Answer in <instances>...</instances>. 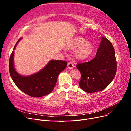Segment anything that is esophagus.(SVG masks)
Segmentation results:
<instances>
[{"instance_id": "obj_1", "label": "esophagus", "mask_w": 131, "mask_h": 131, "mask_svg": "<svg viewBox=\"0 0 131 131\" xmlns=\"http://www.w3.org/2000/svg\"><path fill=\"white\" fill-rule=\"evenodd\" d=\"M67 67H68V68L69 69H73L74 67V66L72 62H68V64H67Z\"/></svg>"}]
</instances>
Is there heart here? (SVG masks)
<instances>
[{"label": "heart", "instance_id": "heart-1", "mask_svg": "<svg viewBox=\"0 0 131 131\" xmlns=\"http://www.w3.org/2000/svg\"><path fill=\"white\" fill-rule=\"evenodd\" d=\"M69 47L72 49H76L75 56L80 59H85L89 58L92 54L93 51L92 43L86 41V39L81 37H75L71 41Z\"/></svg>", "mask_w": 131, "mask_h": 131}]
</instances>
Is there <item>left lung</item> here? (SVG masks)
I'll use <instances>...</instances> for the list:
<instances>
[{"label":"left lung","mask_w":131,"mask_h":131,"mask_svg":"<svg viewBox=\"0 0 131 131\" xmlns=\"http://www.w3.org/2000/svg\"><path fill=\"white\" fill-rule=\"evenodd\" d=\"M81 78L80 88L88 93L105 89L113 81L116 73L117 63L112 43L103 37L95 57L92 60L77 65Z\"/></svg>","instance_id":"left-lung-1"}]
</instances>
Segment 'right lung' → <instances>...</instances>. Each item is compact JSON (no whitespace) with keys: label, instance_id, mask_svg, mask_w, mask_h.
<instances>
[{"label":"right lung","instance_id":"right-lung-1","mask_svg":"<svg viewBox=\"0 0 131 131\" xmlns=\"http://www.w3.org/2000/svg\"><path fill=\"white\" fill-rule=\"evenodd\" d=\"M21 39L22 38L17 41L14 50ZM14 56V51H13L9 61L10 76L19 90L32 97H41L52 92L56 85L59 74L67 67L66 61L51 60L38 72L29 76H23L15 69Z\"/></svg>","mask_w":131,"mask_h":131}]
</instances>
